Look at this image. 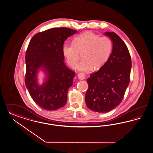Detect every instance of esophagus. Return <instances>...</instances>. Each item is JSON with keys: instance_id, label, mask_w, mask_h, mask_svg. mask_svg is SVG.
Listing matches in <instances>:
<instances>
[{"instance_id": "esophagus-1", "label": "esophagus", "mask_w": 153, "mask_h": 153, "mask_svg": "<svg viewBox=\"0 0 153 153\" xmlns=\"http://www.w3.org/2000/svg\"><path fill=\"white\" fill-rule=\"evenodd\" d=\"M85 75L84 74H83V73H79L78 74V78H79V79H80V80H83V79H85Z\"/></svg>"}]
</instances>
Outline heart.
I'll return each instance as SVG.
<instances>
[{
    "mask_svg": "<svg viewBox=\"0 0 153 153\" xmlns=\"http://www.w3.org/2000/svg\"><path fill=\"white\" fill-rule=\"evenodd\" d=\"M112 47V42L108 37H100L93 32H86L76 37L73 44L64 45L63 52L67 63L72 68L76 67L82 53V60L76 68L89 72L94 67L99 69L106 63Z\"/></svg>",
    "mask_w": 153,
    "mask_h": 153,
    "instance_id": "1",
    "label": "heart"
}]
</instances>
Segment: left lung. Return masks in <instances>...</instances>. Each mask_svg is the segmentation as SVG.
Returning <instances> with one entry per match:
<instances>
[{"instance_id": "obj_1", "label": "left lung", "mask_w": 153, "mask_h": 153, "mask_svg": "<svg viewBox=\"0 0 153 153\" xmlns=\"http://www.w3.org/2000/svg\"><path fill=\"white\" fill-rule=\"evenodd\" d=\"M113 47L106 63L87 79L85 102L90 110L108 112L119 105L130 81L131 58L126 43L114 32H105Z\"/></svg>"}]
</instances>
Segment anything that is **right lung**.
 Returning a JSON list of instances; mask_svg holds the SVG:
<instances>
[{
	"instance_id": "add662e5",
	"label": "right lung",
	"mask_w": 153,
	"mask_h": 153,
	"mask_svg": "<svg viewBox=\"0 0 153 153\" xmlns=\"http://www.w3.org/2000/svg\"><path fill=\"white\" fill-rule=\"evenodd\" d=\"M76 33V30L67 27L52 28L38 33L29 43L25 83L32 99L43 109L56 110L67 103L75 72L64 63L63 48L67 38ZM41 68L47 74V81L42 85L36 79Z\"/></svg>"
}]
</instances>
